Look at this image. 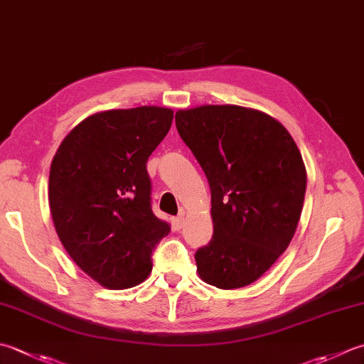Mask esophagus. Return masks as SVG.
I'll return each mask as SVG.
<instances>
[{
  "label": "esophagus",
  "instance_id": "1",
  "mask_svg": "<svg viewBox=\"0 0 364 364\" xmlns=\"http://www.w3.org/2000/svg\"><path fill=\"white\" fill-rule=\"evenodd\" d=\"M172 224H173V229L175 230H180L181 229L183 224H184V215H183V213H181L180 216H176V218L172 219Z\"/></svg>",
  "mask_w": 364,
  "mask_h": 364
}]
</instances>
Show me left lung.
<instances>
[{
  "label": "left lung",
  "instance_id": "obj_1",
  "mask_svg": "<svg viewBox=\"0 0 364 364\" xmlns=\"http://www.w3.org/2000/svg\"><path fill=\"white\" fill-rule=\"evenodd\" d=\"M176 129L211 189L213 238L197 273L218 289L249 286L294 238L306 192L300 149L279 121L240 105L178 110Z\"/></svg>",
  "mask_w": 364,
  "mask_h": 364
}]
</instances>
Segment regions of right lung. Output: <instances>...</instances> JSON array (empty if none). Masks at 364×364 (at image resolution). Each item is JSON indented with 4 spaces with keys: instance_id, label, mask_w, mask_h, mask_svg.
<instances>
[{
    "instance_id": "right-lung-1",
    "label": "right lung",
    "mask_w": 364,
    "mask_h": 364,
    "mask_svg": "<svg viewBox=\"0 0 364 364\" xmlns=\"http://www.w3.org/2000/svg\"><path fill=\"white\" fill-rule=\"evenodd\" d=\"M173 110L144 105L99 112L70 131L53 156L48 203L64 249L91 279L123 290L151 273L170 225L151 210L146 161Z\"/></svg>"
}]
</instances>
